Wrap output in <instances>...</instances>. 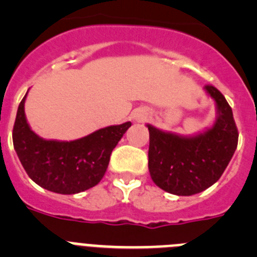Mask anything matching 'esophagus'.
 Masks as SVG:
<instances>
[{
    "mask_svg": "<svg viewBox=\"0 0 257 257\" xmlns=\"http://www.w3.org/2000/svg\"><path fill=\"white\" fill-rule=\"evenodd\" d=\"M147 118H148V114H147V113H144V114L140 115L139 119H140V121H144V119H147Z\"/></svg>",
    "mask_w": 257,
    "mask_h": 257,
    "instance_id": "obj_1",
    "label": "esophagus"
}]
</instances>
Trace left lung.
I'll use <instances>...</instances> for the list:
<instances>
[{"instance_id":"left-lung-1","label":"left lung","mask_w":257,"mask_h":257,"mask_svg":"<svg viewBox=\"0 0 257 257\" xmlns=\"http://www.w3.org/2000/svg\"><path fill=\"white\" fill-rule=\"evenodd\" d=\"M205 88L217 105L212 128L194 138H183L148 124L152 180L176 196H192L210 188L221 178L237 149L238 128L230 105L215 86Z\"/></svg>"}]
</instances>
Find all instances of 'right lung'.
I'll return each instance as SVG.
<instances>
[{
    "instance_id": "add662e5",
    "label": "right lung",
    "mask_w": 257,
    "mask_h": 257,
    "mask_svg": "<svg viewBox=\"0 0 257 257\" xmlns=\"http://www.w3.org/2000/svg\"><path fill=\"white\" fill-rule=\"evenodd\" d=\"M26 96L18 108L13 143L29 178L59 194H76L95 187L103 179L112 151L131 122L100 128L73 142L44 140L27 123Z\"/></svg>"
}]
</instances>
